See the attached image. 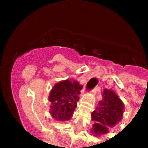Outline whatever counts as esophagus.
Returning <instances> with one entry per match:
<instances>
[{
	"label": "esophagus",
	"mask_w": 148,
	"mask_h": 148,
	"mask_svg": "<svg viewBox=\"0 0 148 148\" xmlns=\"http://www.w3.org/2000/svg\"><path fill=\"white\" fill-rule=\"evenodd\" d=\"M100 90V87H95V88H94L93 90H92V91L90 92V93L92 94V95H95V94H96V92H97V90Z\"/></svg>",
	"instance_id": "esophagus-1"
}]
</instances>
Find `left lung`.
I'll use <instances>...</instances> for the list:
<instances>
[{
	"label": "left lung",
	"mask_w": 148,
	"mask_h": 148,
	"mask_svg": "<svg viewBox=\"0 0 148 148\" xmlns=\"http://www.w3.org/2000/svg\"><path fill=\"white\" fill-rule=\"evenodd\" d=\"M102 96L96 110L92 113V120L95 123L91 133L94 136L108 133L109 129L121 121L124 113V103L114 91L104 89Z\"/></svg>",
	"instance_id": "1"
}]
</instances>
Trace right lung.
<instances>
[{"instance_id": "obj_1", "label": "right lung", "mask_w": 148, "mask_h": 148, "mask_svg": "<svg viewBox=\"0 0 148 148\" xmlns=\"http://www.w3.org/2000/svg\"><path fill=\"white\" fill-rule=\"evenodd\" d=\"M82 88L83 86L77 81L70 79L56 83L49 95L51 102L49 113L52 117L57 121L70 120L77 107Z\"/></svg>"}]
</instances>
